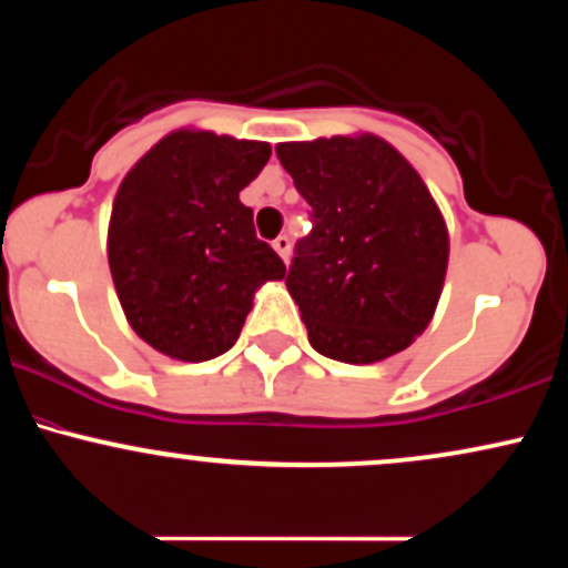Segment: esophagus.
<instances>
[{
    "mask_svg": "<svg viewBox=\"0 0 568 568\" xmlns=\"http://www.w3.org/2000/svg\"><path fill=\"white\" fill-rule=\"evenodd\" d=\"M272 247H275L277 256L283 258V262H288V256H291V237H288V234H280L275 243H272Z\"/></svg>",
    "mask_w": 568,
    "mask_h": 568,
    "instance_id": "obj_1",
    "label": "esophagus"
}]
</instances>
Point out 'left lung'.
Masks as SVG:
<instances>
[{"instance_id": "1", "label": "left lung", "mask_w": 568, "mask_h": 568, "mask_svg": "<svg viewBox=\"0 0 568 568\" xmlns=\"http://www.w3.org/2000/svg\"><path fill=\"white\" fill-rule=\"evenodd\" d=\"M312 207L285 277L310 344L331 361L379 363L427 328L448 266V230L414 165L379 135L277 143Z\"/></svg>"}]
</instances>
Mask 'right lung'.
<instances>
[{"label": "right lung", "instance_id": "1", "mask_svg": "<svg viewBox=\"0 0 568 568\" xmlns=\"http://www.w3.org/2000/svg\"><path fill=\"white\" fill-rule=\"evenodd\" d=\"M272 146L211 130L168 133L122 179L109 219V270L130 328L184 363L224 355L253 296L285 277L253 232L240 192Z\"/></svg>", "mask_w": 568, "mask_h": 568}]
</instances>
